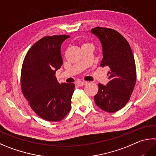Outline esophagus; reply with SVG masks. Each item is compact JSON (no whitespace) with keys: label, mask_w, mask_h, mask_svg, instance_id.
Instances as JSON below:
<instances>
[{"label":"esophagus","mask_w":156,"mask_h":156,"mask_svg":"<svg viewBox=\"0 0 156 156\" xmlns=\"http://www.w3.org/2000/svg\"><path fill=\"white\" fill-rule=\"evenodd\" d=\"M87 83H88V82H86V81H80L77 83V85L78 87H83V86L86 85Z\"/></svg>","instance_id":"esophagus-1"}]
</instances>
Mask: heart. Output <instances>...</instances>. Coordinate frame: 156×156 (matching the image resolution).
Instances as JSON below:
<instances>
[{"mask_svg": "<svg viewBox=\"0 0 156 156\" xmlns=\"http://www.w3.org/2000/svg\"><path fill=\"white\" fill-rule=\"evenodd\" d=\"M85 44H84V45H85Z\"/></svg>", "mask_w": 156, "mask_h": 156, "instance_id": "heart-1", "label": "heart"}]
</instances>
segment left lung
Listing matches in <instances>:
<instances>
[{
    "instance_id": "left-lung-1",
    "label": "left lung",
    "mask_w": 156,
    "mask_h": 156,
    "mask_svg": "<svg viewBox=\"0 0 156 156\" xmlns=\"http://www.w3.org/2000/svg\"><path fill=\"white\" fill-rule=\"evenodd\" d=\"M91 33L100 39L102 45L101 67L108 66L109 82L106 86L99 84L94 96L95 103L108 112H115L128 102L136 82L134 55L128 42L117 30L95 27Z\"/></svg>"
}]
</instances>
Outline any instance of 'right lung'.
I'll return each mask as SVG.
<instances>
[{
    "label": "right lung",
    "instance_id": "right-lung-1",
    "mask_svg": "<svg viewBox=\"0 0 156 156\" xmlns=\"http://www.w3.org/2000/svg\"><path fill=\"white\" fill-rule=\"evenodd\" d=\"M69 37L61 35L41 38L28 51L22 63V94L31 109L48 121L62 120L71 110L74 84H60L55 76L63 65L61 44Z\"/></svg>",
    "mask_w": 156,
    "mask_h": 156
}]
</instances>
